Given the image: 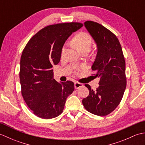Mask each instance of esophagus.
I'll return each mask as SVG.
<instances>
[{
    "label": "esophagus",
    "instance_id": "34e87169",
    "mask_svg": "<svg viewBox=\"0 0 145 145\" xmlns=\"http://www.w3.org/2000/svg\"><path fill=\"white\" fill-rule=\"evenodd\" d=\"M83 87V84H80V83H78V82H76L75 83V88L76 89H78L80 87Z\"/></svg>",
    "mask_w": 145,
    "mask_h": 145
}]
</instances>
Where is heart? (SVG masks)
Masks as SVG:
<instances>
[{"instance_id":"1","label":"heart","mask_w":145,"mask_h":145,"mask_svg":"<svg viewBox=\"0 0 145 145\" xmlns=\"http://www.w3.org/2000/svg\"><path fill=\"white\" fill-rule=\"evenodd\" d=\"M92 40L91 37L88 33L80 32L76 34L73 39L72 44L75 45L81 52L85 50H89L91 45ZM65 52V47H63L61 50V54H63Z\"/></svg>"}]
</instances>
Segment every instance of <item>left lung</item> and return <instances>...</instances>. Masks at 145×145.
I'll list each match as a JSON object with an SVG mask.
<instances>
[{
	"label": "left lung",
	"mask_w": 145,
	"mask_h": 145,
	"mask_svg": "<svg viewBox=\"0 0 145 145\" xmlns=\"http://www.w3.org/2000/svg\"><path fill=\"white\" fill-rule=\"evenodd\" d=\"M84 26L97 45V55L91 70L100 78L97 90L88 84L89 96L82 100L88 112L98 116L112 113L121 101L127 87L125 60L116 35L97 22L87 21Z\"/></svg>",
	"instance_id": "1"
}]
</instances>
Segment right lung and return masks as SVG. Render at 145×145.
Returning a JSON list of instances; mask_svg holds the SVG:
<instances>
[{
	"label": "right lung",
	"mask_w": 145,
	"mask_h": 145,
	"mask_svg": "<svg viewBox=\"0 0 145 145\" xmlns=\"http://www.w3.org/2000/svg\"><path fill=\"white\" fill-rule=\"evenodd\" d=\"M82 26L75 22L47 26L33 36L24 49L19 75L22 95L40 118L60 115L67 97L74 90L73 82L55 80L52 67L59 63L65 42Z\"/></svg>",
	"instance_id": "add662e5"
}]
</instances>
